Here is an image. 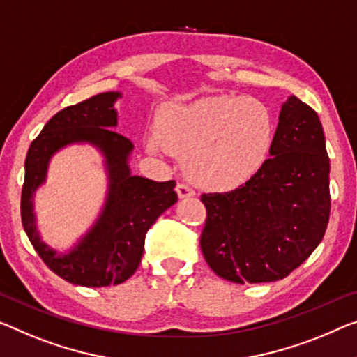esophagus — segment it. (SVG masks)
<instances>
[{
	"label": "esophagus",
	"mask_w": 357,
	"mask_h": 357,
	"mask_svg": "<svg viewBox=\"0 0 357 357\" xmlns=\"http://www.w3.org/2000/svg\"><path fill=\"white\" fill-rule=\"evenodd\" d=\"M175 191H177L178 197H190V196H195L193 188H190V186L185 185V183H177V186H175Z\"/></svg>",
	"instance_id": "obj_1"
}]
</instances>
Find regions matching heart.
I'll return each mask as SVG.
<instances>
[{"label":"heart","instance_id":"b5f03b06","mask_svg":"<svg viewBox=\"0 0 357 357\" xmlns=\"http://www.w3.org/2000/svg\"><path fill=\"white\" fill-rule=\"evenodd\" d=\"M274 123L270 109L254 98L207 97L172 103L161 112L158 135L146 139L156 153L182 156L183 172L206 190L238 188L260 171L270 155Z\"/></svg>","mask_w":357,"mask_h":357}]
</instances>
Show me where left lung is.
<instances>
[{
    "mask_svg": "<svg viewBox=\"0 0 357 357\" xmlns=\"http://www.w3.org/2000/svg\"><path fill=\"white\" fill-rule=\"evenodd\" d=\"M270 155L239 188L201 196L207 211L202 255L227 281H279L324 238L331 215L326 137L317 113L295 96L279 113Z\"/></svg>",
    "mask_w": 357,
    "mask_h": 357,
    "instance_id": "obj_1",
    "label": "left lung"
}]
</instances>
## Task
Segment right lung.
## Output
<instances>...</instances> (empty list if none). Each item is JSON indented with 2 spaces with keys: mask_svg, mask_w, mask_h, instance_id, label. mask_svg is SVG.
Wrapping results in <instances>:
<instances>
[{
  "mask_svg": "<svg viewBox=\"0 0 357 357\" xmlns=\"http://www.w3.org/2000/svg\"><path fill=\"white\" fill-rule=\"evenodd\" d=\"M119 92H103L60 109L31 142L22 186V225L36 254L49 270L75 286L107 287L124 282L137 271L145 236L161 213L177 202L175 182H153L132 175L128 158L132 142L114 132L118 123L113 103ZM76 141L96 144L106 156L110 190L98 223L68 255L59 256L39 239L32 213V195L45 178L50 156Z\"/></svg>",
  "mask_w": 357,
  "mask_h": 357,
  "instance_id": "add662e5",
  "label": "right lung"
}]
</instances>
